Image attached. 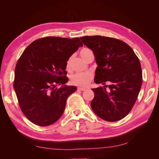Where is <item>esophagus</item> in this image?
I'll use <instances>...</instances> for the list:
<instances>
[{
  "label": "esophagus",
  "instance_id": "34e87169",
  "mask_svg": "<svg viewBox=\"0 0 159 159\" xmlns=\"http://www.w3.org/2000/svg\"><path fill=\"white\" fill-rule=\"evenodd\" d=\"M78 91H83L86 90V89H85V88H78Z\"/></svg>",
  "mask_w": 159,
  "mask_h": 159
}]
</instances>
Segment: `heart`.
<instances>
[{"mask_svg":"<svg viewBox=\"0 0 159 159\" xmlns=\"http://www.w3.org/2000/svg\"><path fill=\"white\" fill-rule=\"evenodd\" d=\"M80 56L82 58L88 61L91 57H94L93 53L89 48H84L80 52ZM72 60V56H70L68 60L66 61V70H70L71 67V62ZM93 78V74L90 71L84 72V73H76L72 75L70 78L71 83L80 87H86L90 83Z\"/></svg>","mask_w":159,"mask_h":159,"instance_id":"1","label":"heart"}]
</instances>
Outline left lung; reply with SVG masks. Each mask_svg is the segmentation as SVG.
Segmentation results:
<instances>
[{
	"mask_svg": "<svg viewBox=\"0 0 159 159\" xmlns=\"http://www.w3.org/2000/svg\"><path fill=\"white\" fill-rule=\"evenodd\" d=\"M80 39L93 51L98 65L94 81L109 84L92 89L95 95L91 107L105 121H119L131 111L140 91L143 80L140 61L131 47L116 38L85 36Z\"/></svg>",
	"mask_w": 159,
	"mask_h": 159,
	"instance_id": "1",
	"label": "left lung"
}]
</instances>
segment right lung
<instances>
[{
	"instance_id": "1",
	"label": "right lung",
	"mask_w": 159,
	"mask_h": 159,
	"mask_svg": "<svg viewBox=\"0 0 159 159\" xmlns=\"http://www.w3.org/2000/svg\"><path fill=\"white\" fill-rule=\"evenodd\" d=\"M83 46L79 38L48 36L32 42L18 59L14 89L23 114L38 126L50 125L63 114L66 100L77 90L66 86V61ZM57 84L63 86L57 89Z\"/></svg>"
}]
</instances>
